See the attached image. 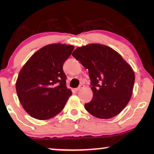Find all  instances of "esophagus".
<instances>
[{
    "label": "esophagus",
    "mask_w": 154,
    "mask_h": 154,
    "mask_svg": "<svg viewBox=\"0 0 154 154\" xmlns=\"http://www.w3.org/2000/svg\"><path fill=\"white\" fill-rule=\"evenodd\" d=\"M83 88H84V85H83V84H81V85H80L77 88H75V91H79V90H81V89H83Z\"/></svg>",
    "instance_id": "34e87169"
}]
</instances>
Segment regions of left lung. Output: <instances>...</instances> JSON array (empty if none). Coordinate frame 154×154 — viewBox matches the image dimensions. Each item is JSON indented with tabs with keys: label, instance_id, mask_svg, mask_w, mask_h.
Listing matches in <instances>:
<instances>
[{
	"label": "left lung",
	"instance_id": "1",
	"mask_svg": "<svg viewBox=\"0 0 154 154\" xmlns=\"http://www.w3.org/2000/svg\"><path fill=\"white\" fill-rule=\"evenodd\" d=\"M72 55L88 69L93 97L85 109L94 116L108 119L125 108L131 98L134 73L112 48L100 44L77 48Z\"/></svg>",
	"mask_w": 154,
	"mask_h": 154
}]
</instances>
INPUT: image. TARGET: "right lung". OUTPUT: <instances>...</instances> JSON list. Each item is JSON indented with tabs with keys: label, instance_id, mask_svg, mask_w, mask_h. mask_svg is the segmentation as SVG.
I'll return each mask as SVG.
<instances>
[{
	"label": "right lung",
	"instance_id": "1",
	"mask_svg": "<svg viewBox=\"0 0 154 154\" xmlns=\"http://www.w3.org/2000/svg\"><path fill=\"white\" fill-rule=\"evenodd\" d=\"M74 46L50 44L38 50L18 75L16 90L19 100L31 116L47 120L64 109L71 90L66 85L63 64Z\"/></svg>",
	"mask_w": 154,
	"mask_h": 154
}]
</instances>
